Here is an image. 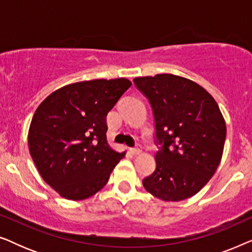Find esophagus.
Here are the masks:
<instances>
[{
	"label": "esophagus",
	"mask_w": 252,
	"mask_h": 252,
	"mask_svg": "<svg viewBox=\"0 0 252 252\" xmlns=\"http://www.w3.org/2000/svg\"><path fill=\"white\" fill-rule=\"evenodd\" d=\"M130 153H132L133 155H140L141 153H142V148H141V146H137L136 148H133V149H129Z\"/></svg>",
	"instance_id": "1"
}]
</instances>
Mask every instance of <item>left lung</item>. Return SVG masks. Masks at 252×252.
Masks as SVG:
<instances>
[{
    "label": "left lung",
    "instance_id": "1",
    "mask_svg": "<svg viewBox=\"0 0 252 252\" xmlns=\"http://www.w3.org/2000/svg\"><path fill=\"white\" fill-rule=\"evenodd\" d=\"M149 98L156 137L163 149L156 170L143 179L148 192L165 202L197 194L216 173L226 139V123L216 99L190 79L170 73L134 79Z\"/></svg>",
    "mask_w": 252,
    "mask_h": 252
}]
</instances>
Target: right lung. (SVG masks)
Returning <instances> with one entry per match:
<instances>
[{"label":"right lung","instance_id":"add662e5","mask_svg":"<svg viewBox=\"0 0 252 252\" xmlns=\"http://www.w3.org/2000/svg\"><path fill=\"white\" fill-rule=\"evenodd\" d=\"M130 86L126 78L79 81L37 106L29 129L30 154L61 197L82 201L95 195L125 156L109 146L106 115Z\"/></svg>","mask_w":252,"mask_h":252}]
</instances>
